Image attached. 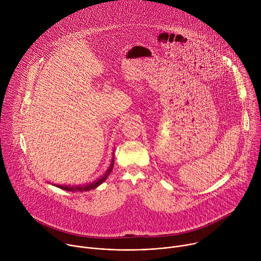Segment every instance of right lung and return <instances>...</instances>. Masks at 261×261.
Listing matches in <instances>:
<instances>
[{
	"mask_svg": "<svg viewBox=\"0 0 261 261\" xmlns=\"http://www.w3.org/2000/svg\"><path fill=\"white\" fill-rule=\"evenodd\" d=\"M114 162H115V159L113 158V162H111V164H110L108 170L105 172V174L102 177L96 179L93 182H90V184H87V185H81V186H65V185L62 186V185H56V187H59L60 189H63V190H66V191H72V192H74V191L83 192V191H90L92 189H95L108 177L109 173L111 172V170H113Z\"/></svg>",
	"mask_w": 261,
	"mask_h": 261,
	"instance_id": "1",
	"label": "right lung"
}]
</instances>
